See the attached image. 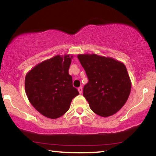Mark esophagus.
I'll use <instances>...</instances> for the list:
<instances>
[{"mask_svg":"<svg viewBox=\"0 0 156 156\" xmlns=\"http://www.w3.org/2000/svg\"><path fill=\"white\" fill-rule=\"evenodd\" d=\"M78 90L79 91V93H80V94L83 93V87H80L78 89Z\"/></svg>","mask_w":156,"mask_h":156,"instance_id":"34e87169","label":"esophagus"}]
</instances>
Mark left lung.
<instances>
[{
    "label": "left lung",
    "instance_id": "8db88e82",
    "mask_svg": "<svg viewBox=\"0 0 156 156\" xmlns=\"http://www.w3.org/2000/svg\"><path fill=\"white\" fill-rule=\"evenodd\" d=\"M89 82L83 88V96L91 109L97 115L108 117L117 113L130 94L131 82L125 65L110 57L78 54Z\"/></svg>",
    "mask_w": 156,
    "mask_h": 156
}]
</instances>
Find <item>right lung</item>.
Returning a JSON list of instances; mask_svg holds the SVG:
<instances>
[{"label": "right lung", "mask_w": 156, "mask_h": 156, "mask_svg": "<svg viewBox=\"0 0 156 156\" xmlns=\"http://www.w3.org/2000/svg\"><path fill=\"white\" fill-rule=\"evenodd\" d=\"M73 56H57L36 65L25 76V89L32 106L47 118L64 115L79 94L69 73Z\"/></svg>", "instance_id": "1"}]
</instances>
